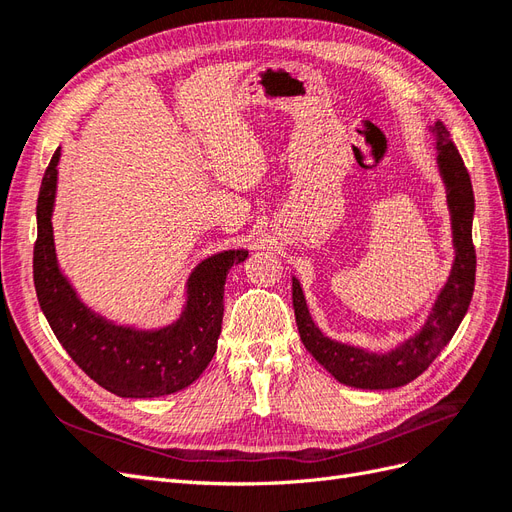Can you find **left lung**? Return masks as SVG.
Listing matches in <instances>:
<instances>
[{"mask_svg": "<svg viewBox=\"0 0 512 512\" xmlns=\"http://www.w3.org/2000/svg\"><path fill=\"white\" fill-rule=\"evenodd\" d=\"M427 130L433 138L438 173L444 183L448 218H451L453 265L416 333L382 352L337 342L318 329V324L309 314L303 286L292 275L294 318H297L303 346L337 382L354 386V389H397V386H404L421 376L444 346L451 342L472 301L476 277V254L472 245V181L459 151L448 138L444 123L433 121Z\"/></svg>", "mask_w": 512, "mask_h": 512, "instance_id": "left-lung-1", "label": "left lung"}]
</instances>
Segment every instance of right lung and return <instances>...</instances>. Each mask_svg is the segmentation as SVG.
I'll list each match as a JSON object with an SVG mask.
<instances>
[{
    "mask_svg": "<svg viewBox=\"0 0 512 512\" xmlns=\"http://www.w3.org/2000/svg\"><path fill=\"white\" fill-rule=\"evenodd\" d=\"M59 158L61 147L46 168L36 207L34 284L42 314L72 361L102 389L130 399L183 391L218 350L226 275L250 252L222 250L200 260L185 280L183 305L173 322L138 327L106 318L81 299L59 265L53 232Z\"/></svg>",
    "mask_w": 512,
    "mask_h": 512,
    "instance_id": "add662e5",
    "label": "right lung"
}]
</instances>
